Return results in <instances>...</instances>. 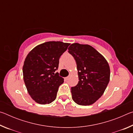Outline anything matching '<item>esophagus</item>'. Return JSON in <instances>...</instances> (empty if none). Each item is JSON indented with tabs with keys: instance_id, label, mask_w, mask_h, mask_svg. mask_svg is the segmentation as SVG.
<instances>
[{
	"instance_id": "34e87169",
	"label": "esophagus",
	"mask_w": 133,
	"mask_h": 133,
	"mask_svg": "<svg viewBox=\"0 0 133 133\" xmlns=\"http://www.w3.org/2000/svg\"><path fill=\"white\" fill-rule=\"evenodd\" d=\"M69 79V76H68V77H65V80H66V81H67V80H68Z\"/></svg>"
}]
</instances>
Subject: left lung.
I'll list each match as a JSON object with an SVG mask.
<instances>
[{"label":"left lung","instance_id":"1","mask_svg":"<svg viewBox=\"0 0 133 133\" xmlns=\"http://www.w3.org/2000/svg\"><path fill=\"white\" fill-rule=\"evenodd\" d=\"M68 50L76 60L79 80L78 84L71 88L72 98L78 105H91L103 95L109 84V63L103 55L89 44L75 43Z\"/></svg>","mask_w":133,"mask_h":133}]
</instances>
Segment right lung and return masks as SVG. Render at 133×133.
Wrapping results in <instances>:
<instances>
[{"label":"right lung","mask_w":133,"mask_h":133,"mask_svg":"<svg viewBox=\"0 0 133 133\" xmlns=\"http://www.w3.org/2000/svg\"><path fill=\"white\" fill-rule=\"evenodd\" d=\"M69 45L62 42H45L27 55L23 66L24 82L29 95L39 104H50L56 99L64 78L55 72L60 57Z\"/></svg>","instance_id":"add662e5"}]
</instances>
